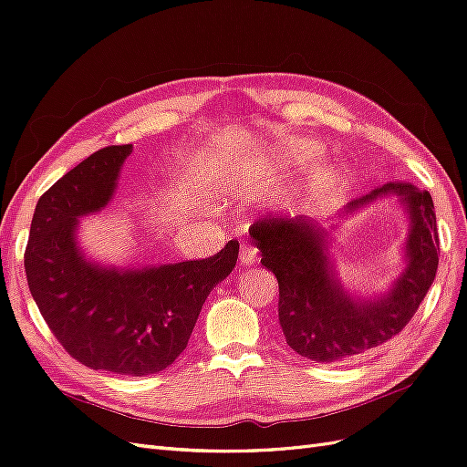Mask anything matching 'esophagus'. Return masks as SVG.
<instances>
[{
    "instance_id": "obj_1",
    "label": "esophagus",
    "mask_w": 467,
    "mask_h": 467,
    "mask_svg": "<svg viewBox=\"0 0 467 467\" xmlns=\"http://www.w3.org/2000/svg\"><path fill=\"white\" fill-rule=\"evenodd\" d=\"M239 261L242 265H253L257 261V247H253L251 244L244 242L242 249H239Z\"/></svg>"
}]
</instances>
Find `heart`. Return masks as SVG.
<instances>
[{
  "mask_svg": "<svg viewBox=\"0 0 467 467\" xmlns=\"http://www.w3.org/2000/svg\"><path fill=\"white\" fill-rule=\"evenodd\" d=\"M319 153H321V146H317L316 142H300V144L292 146V155L296 160H302V161L314 160V158H317ZM309 179H312L314 187H323L325 182L331 179V171L327 167H323V169H317V171H314Z\"/></svg>",
  "mask_w": 467,
  "mask_h": 467,
  "instance_id": "heart-1",
  "label": "heart"
}]
</instances>
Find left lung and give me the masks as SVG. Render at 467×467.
Returning <instances> with one entry per match:
<instances>
[{
  "mask_svg": "<svg viewBox=\"0 0 467 467\" xmlns=\"http://www.w3.org/2000/svg\"><path fill=\"white\" fill-rule=\"evenodd\" d=\"M395 192L411 218L405 273L391 292L374 302H355L333 280L325 235L304 216H268L249 228L261 263L278 280V323L286 343L316 362L355 358L388 343L411 321L438 268V230L429 191L388 182L348 204L355 210L379 194Z\"/></svg>",
  "mask_w": 467,
  "mask_h": 467,
  "instance_id": "1",
  "label": "left lung"
}]
</instances>
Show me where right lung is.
Returning a JSON list of instances; mask_svg holds the SVG:
<instances>
[{
  "mask_svg": "<svg viewBox=\"0 0 467 467\" xmlns=\"http://www.w3.org/2000/svg\"><path fill=\"white\" fill-rule=\"evenodd\" d=\"M132 144L91 153L40 196L25 273L48 329L93 370L150 376L187 348L202 304L237 261L228 242L208 259L119 271L91 265L76 245L78 218L109 204Z\"/></svg>",
  "mask_w": 467,
  "mask_h": 467,
  "instance_id": "right-lung-1",
  "label": "right lung"
}]
</instances>
